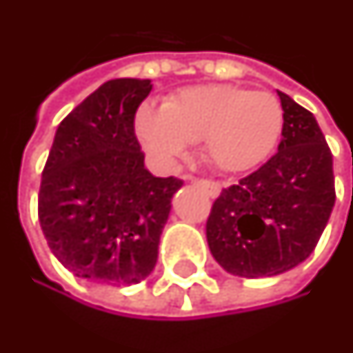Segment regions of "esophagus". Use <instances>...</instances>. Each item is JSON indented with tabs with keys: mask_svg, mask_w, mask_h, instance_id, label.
Returning a JSON list of instances; mask_svg holds the SVG:
<instances>
[{
	"mask_svg": "<svg viewBox=\"0 0 353 353\" xmlns=\"http://www.w3.org/2000/svg\"><path fill=\"white\" fill-rule=\"evenodd\" d=\"M185 181H189V183L202 185V187L208 191V194H210V196H218L219 191H221L219 183H216V181H210V179H196V177H193V176H187L185 177Z\"/></svg>",
	"mask_w": 353,
	"mask_h": 353,
	"instance_id": "obj_1",
	"label": "esophagus"
}]
</instances>
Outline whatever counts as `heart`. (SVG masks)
Wrapping results in <instances>:
<instances>
[{
	"label": "heart",
	"mask_w": 353,
	"mask_h": 353,
	"mask_svg": "<svg viewBox=\"0 0 353 353\" xmlns=\"http://www.w3.org/2000/svg\"><path fill=\"white\" fill-rule=\"evenodd\" d=\"M285 112L270 91L208 83L185 88L162 107L143 105L135 135L162 170H172L204 141L206 157L225 174H241L268 159L283 132Z\"/></svg>",
	"instance_id": "b5f03b06"
}]
</instances>
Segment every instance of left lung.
Returning a JSON list of instances; mask_svg holds the SVG:
<instances>
[{"mask_svg":"<svg viewBox=\"0 0 353 353\" xmlns=\"http://www.w3.org/2000/svg\"><path fill=\"white\" fill-rule=\"evenodd\" d=\"M285 112L277 154L223 189L206 241L231 275L258 279L296 268L314 252L334 206L332 154L315 117L277 91Z\"/></svg>","mask_w":353,"mask_h":353,"instance_id":"1","label":"left lung"}]
</instances>
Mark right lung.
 <instances>
[{"label":"right lung","mask_w":353,"mask_h":353,"mask_svg":"<svg viewBox=\"0 0 353 353\" xmlns=\"http://www.w3.org/2000/svg\"><path fill=\"white\" fill-rule=\"evenodd\" d=\"M151 90V80H108L57 128L39 187V225L76 277L122 287L157 265L183 181L145 168L134 120Z\"/></svg>","instance_id":"right-lung-1"}]
</instances>
